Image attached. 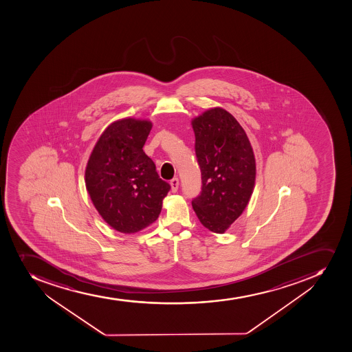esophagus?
I'll return each mask as SVG.
<instances>
[{
	"instance_id": "34e87169",
	"label": "esophagus",
	"mask_w": 352,
	"mask_h": 352,
	"mask_svg": "<svg viewBox=\"0 0 352 352\" xmlns=\"http://www.w3.org/2000/svg\"><path fill=\"white\" fill-rule=\"evenodd\" d=\"M170 184H171L172 192H177V188H179V179L173 177Z\"/></svg>"
}]
</instances>
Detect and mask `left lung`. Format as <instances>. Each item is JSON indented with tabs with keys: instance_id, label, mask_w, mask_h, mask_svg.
<instances>
[{
	"instance_id": "left-lung-1",
	"label": "left lung",
	"mask_w": 352,
	"mask_h": 352,
	"mask_svg": "<svg viewBox=\"0 0 352 352\" xmlns=\"http://www.w3.org/2000/svg\"><path fill=\"white\" fill-rule=\"evenodd\" d=\"M201 191L192 199L200 223L224 233L245 210L255 184L256 164L245 130L221 107L192 121Z\"/></svg>"
}]
</instances>
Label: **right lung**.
<instances>
[{
    "mask_svg": "<svg viewBox=\"0 0 352 352\" xmlns=\"http://www.w3.org/2000/svg\"><path fill=\"white\" fill-rule=\"evenodd\" d=\"M152 123L123 119L112 123L94 147L86 188L100 217L116 231L135 233L155 222L171 189L142 151Z\"/></svg>",
    "mask_w": 352,
    "mask_h": 352,
    "instance_id": "right-lung-1",
    "label": "right lung"
}]
</instances>
